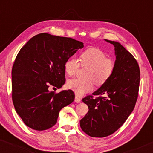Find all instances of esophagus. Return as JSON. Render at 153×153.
Returning <instances> with one entry per match:
<instances>
[{
	"label": "esophagus",
	"mask_w": 153,
	"mask_h": 153,
	"mask_svg": "<svg viewBox=\"0 0 153 153\" xmlns=\"http://www.w3.org/2000/svg\"><path fill=\"white\" fill-rule=\"evenodd\" d=\"M80 101H81V99H80V97H78V96H75V102L76 103H80Z\"/></svg>",
	"instance_id": "34e87169"
}]
</instances>
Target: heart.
<instances>
[{
	"label": "heart",
	"mask_w": 153,
	"mask_h": 153,
	"mask_svg": "<svg viewBox=\"0 0 153 153\" xmlns=\"http://www.w3.org/2000/svg\"><path fill=\"white\" fill-rule=\"evenodd\" d=\"M80 65L88 67L85 78H73L67 82V86L77 96H82L93 90L94 82L102 85L109 80L114 73V64L107 58L104 52L97 48H89L80 55ZM80 63L77 57H72L65 63V71L69 76H73L78 71Z\"/></svg>",
	"instance_id": "1"
}]
</instances>
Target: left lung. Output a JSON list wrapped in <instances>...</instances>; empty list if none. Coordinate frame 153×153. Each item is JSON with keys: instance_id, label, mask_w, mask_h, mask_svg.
<instances>
[{"instance_id": "1", "label": "left lung", "mask_w": 153, "mask_h": 153, "mask_svg": "<svg viewBox=\"0 0 153 153\" xmlns=\"http://www.w3.org/2000/svg\"><path fill=\"white\" fill-rule=\"evenodd\" d=\"M114 47L116 60L111 77L82 102L88 111L80 121L82 130L93 137L113 134L125 122L134 109L140 85V68L131 53L119 42L105 39Z\"/></svg>"}]
</instances>
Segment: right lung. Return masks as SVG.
I'll use <instances>...</instances> for the list:
<instances>
[{
  "instance_id": "1",
  "label": "right lung",
  "mask_w": 153,
  "mask_h": 153,
  "mask_svg": "<svg viewBox=\"0 0 153 153\" xmlns=\"http://www.w3.org/2000/svg\"><path fill=\"white\" fill-rule=\"evenodd\" d=\"M83 43L72 38L42 33L19 51L12 68V100L16 113L27 127L42 131L57 123L59 111L75 99L71 90L58 94L65 82V63Z\"/></svg>"
}]
</instances>
